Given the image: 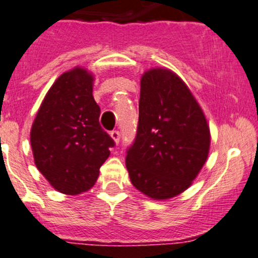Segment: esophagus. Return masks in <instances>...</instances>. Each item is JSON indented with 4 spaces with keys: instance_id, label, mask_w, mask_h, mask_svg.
<instances>
[{
    "instance_id": "34e87169",
    "label": "esophagus",
    "mask_w": 258,
    "mask_h": 258,
    "mask_svg": "<svg viewBox=\"0 0 258 258\" xmlns=\"http://www.w3.org/2000/svg\"><path fill=\"white\" fill-rule=\"evenodd\" d=\"M110 137L112 138V141L115 142V143H119L120 142V132L119 131H112L110 133Z\"/></svg>"
}]
</instances>
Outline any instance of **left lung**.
Wrapping results in <instances>:
<instances>
[{
	"label": "left lung",
	"instance_id": "obj_1",
	"mask_svg": "<svg viewBox=\"0 0 258 258\" xmlns=\"http://www.w3.org/2000/svg\"><path fill=\"white\" fill-rule=\"evenodd\" d=\"M210 144L206 116L185 82L167 68L147 70L137 136L126 156L133 186L153 200L177 197L205 165Z\"/></svg>",
	"mask_w": 258,
	"mask_h": 258
}]
</instances>
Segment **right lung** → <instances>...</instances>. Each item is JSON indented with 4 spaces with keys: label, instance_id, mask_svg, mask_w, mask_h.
Here are the masks:
<instances>
[{
    "label": "right lung",
    "instance_id": "obj_1",
    "mask_svg": "<svg viewBox=\"0 0 258 258\" xmlns=\"http://www.w3.org/2000/svg\"><path fill=\"white\" fill-rule=\"evenodd\" d=\"M94 75L75 67L51 86L32 122L30 143L37 170L55 190L78 195L90 190L114 141L99 125L93 98Z\"/></svg>",
    "mask_w": 258,
    "mask_h": 258
}]
</instances>
